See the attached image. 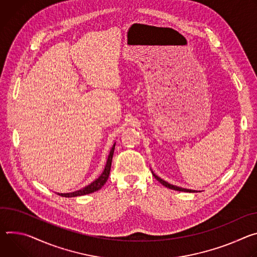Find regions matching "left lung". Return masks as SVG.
Returning a JSON list of instances; mask_svg holds the SVG:
<instances>
[{
	"label": "left lung",
	"mask_w": 257,
	"mask_h": 257,
	"mask_svg": "<svg viewBox=\"0 0 257 257\" xmlns=\"http://www.w3.org/2000/svg\"><path fill=\"white\" fill-rule=\"evenodd\" d=\"M152 175L154 176V178L158 181V182H160L164 187H166V188H168V189H172V190H176V191H180V192H189V193H194V192H196V191H193V190H189V189H184V188H180V187H177V186H174V185H170V184H168L167 182H165V181H163L162 179H160L159 177H157L153 172H152Z\"/></svg>",
	"instance_id": "8db88e82"
}]
</instances>
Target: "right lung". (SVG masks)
I'll return each instance as SVG.
<instances>
[{
    "label": "right lung",
    "instance_id": "right-lung-1",
    "mask_svg": "<svg viewBox=\"0 0 257 257\" xmlns=\"http://www.w3.org/2000/svg\"><path fill=\"white\" fill-rule=\"evenodd\" d=\"M114 148H115V144H114L113 147L111 148L110 153L108 155L107 162H106V166L103 170V173L101 174V176L97 180H95L89 186L84 187L83 189H80L78 191H75V192H72V193H64V194L63 193H58V195H60L62 197H76V196H82V195L91 194V193H94V192L100 190L108 180V177H109V174H110V168H111L112 157H113V153H114Z\"/></svg>",
    "mask_w": 257,
    "mask_h": 257
}]
</instances>
